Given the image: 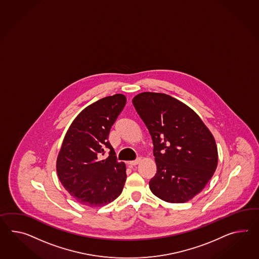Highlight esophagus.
<instances>
[{
    "instance_id": "34e87169",
    "label": "esophagus",
    "mask_w": 259,
    "mask_h": 259,
    "mask_svg": "<svg viewBox=\"0 0 259 259\" xmlns=\"http://www.w3.org/2000/svg\"><path fill=\"white\" fill-rule=\"evenodd\" d=\"M139 162H140V157L137 158L136 160H133V161H129L128 164H130V165H137V164H139Z\"/></svg>"
}]
</instances>
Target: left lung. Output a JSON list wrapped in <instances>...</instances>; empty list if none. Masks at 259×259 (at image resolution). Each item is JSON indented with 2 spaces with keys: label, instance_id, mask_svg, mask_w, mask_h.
I'll use <instances>...</instances> for the list:
<instances>
[{
  "label": "left lung",
  "instance_id": "left-lung-1",
  "mask_svg": "<svg viewBox=\"0 0 259 259\" xmlns=\"http://www.w3.org/2000/svg\"><path fill=\"white\" fill-rule=\"evenodd\" d=\"M133 105L152 136L157 171L150 189L166 202L192 199L217 166L211 133L194 110L169 95L142 93L134 97Z\"/></svg>",
  "mask_w": 259,
  "mask_h": 259
}]
</instances>
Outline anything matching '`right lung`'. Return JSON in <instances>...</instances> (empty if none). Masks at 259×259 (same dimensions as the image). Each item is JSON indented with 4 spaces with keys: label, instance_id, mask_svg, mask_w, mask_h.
I'll return each mask as SVG.
<instances>
[{
    "label": "right lung",
    "instance_id": "right-lung-1",
    "mask_svg": "<svg viewBox=\"0 0 259 259\" xmlns=\"http://www.w3.org/2000/svg\"><path fill=\"white\" fill-rule=\"evenodd\" d=\"M125 104L123 95L102 98L77 115L64 137L58 155V177L65 190L82 205L105 206L123 189L125 164L118 161L107 139ZM106 149L110 151L109 156L102 160Z\"/></svg>",
    "mask_w": 259,
    "mask_h": 259
}]
</instances>
